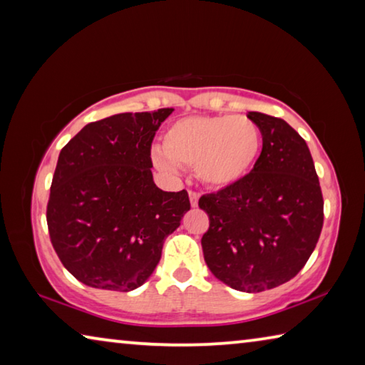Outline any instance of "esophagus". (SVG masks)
I'll list each match as a JSON object with an SVG mask.
<instances>
[{
	"instance_id": "esophagus-1",
	"label": "esophagus",
	"mask_w": 365,
	"mask_h": 365,
	"mask_svg": "<svg viewBox=\"0 0 365 365\" xmlns=\"http://www.w3.org/2000/svg\"><path fill=\"white\" fill-rule=\"evenodd\" d=\"M188 196H190L191 207H196L197 206V201H200V193H196V191H190Z\"/></svg>"
}]
</instances>
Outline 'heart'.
Instances as JSON below:
<instances>
[{
	"mask_svg": "<svg viewBox=\"0 0 365 365\" xmlns=\"http://www.w3.org/2000/svg\"><path fill=\"white\" fill-rule=\"evenodd\" d=\"M262 150L257 123L238 115H191L172 122L163 133L154 163L164 170L193 168L209 188H228L255 168Z\"/></svg>",
	"mask_w": 365,
	"mask_h": 365,
	"instance_id": "1",
	"label": "heart"
}]
</instances>
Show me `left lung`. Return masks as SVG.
<instances>
[{
	"label": "left lung",
	"instance_id": "left-lung-1",
	"mask_svg": "<svg viewBox=\"0 0 365 365\" xmlns=\"http://www.w3.org/2000/svg\"><path fill=\"white\" fill-rule=\"evenodd\" d=\"M262 133L252 170L233 187L200 197L209 215L205 261L215 279L245 293L292 280L304 267L324 225V197L311 151L288 123L248 113Z\"/></svg>",
	"mask_w": 365,
	"mask_h": 365
}]
</instances>
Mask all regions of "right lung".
<instances>
[{
    "mask_svg": "<svg viewBox=\"0 0 365 365\" xmlns=\"http://www.w3.org/2000/svg\"><path fill=\"white\" fill-rule=\"evenodd\" d=\"M123 113L85 125L59 153L46 207L49 238L85 285L132 292L150 279L188 193L153 180L151 143L172 114Z\"/></svg>",
    "mask_w": 365,
    "mask_h": 365,
    "instance_id": "obj_1",
    "label": "right lung"
}]
</instances>
